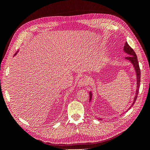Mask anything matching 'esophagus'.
Listing matches in <instances>:
<instances>
[{
    "instance_id": "obj_1",
    "label": "esophagus",
    "mask_w": 150,
    "mask_h": 150,
    "mask_svg": "<svg viewBox=\"0 0 150 150\" xmlns=\"http://www.w3.org/2000/svg\"><path fill=\"white\" fill-rule=\"evenodd\" d=\"M88 82H89V81L87 79L82 78L79 81L78 84V86H79V87H83V86L87 84L88 83Z\"/></svg>"
}]
</instances>
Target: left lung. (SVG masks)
Masks as SVG:
<instances>
[{
  "mask_svg": "<svg viewBox=\"0 0 150 150\" xmlns=\"http://www.w3.org/2000/svg\"><path fill=\"white\" fill-rule=\"evenodd\" d=\"M123 50H124V52L125 53L128 54V56L126 57L125 59L128 60V61H129L131 63V64H133V66L134 67V69L135 72H136V74H137V90H136V94H135V96L134 98V100L133 101V103H132V104H131V106L129 107V108L128 109V110H129V109L133 106V104H134L136 100H137V96H138V92H139V85H140L141 72H140V69H139V64H138L137 54H136V53L133 51V49L129 46V44H128V42L125 43ZM92 96H93L92 92L89 91V102L91 101ZM128 110H127V111H128ZM97 119L99 120H101V119H99V118H97Z\"/></svg>",
  "mask_w": 150,
  "mask_h": 150,
  "instance_id": "1",
  "label": "left lung"
}]
</instances>
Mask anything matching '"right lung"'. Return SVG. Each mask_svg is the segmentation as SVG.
<instances>
[{
    "instance_id": "add662e5",
    "label": "right lung",
    "mask_w": 150,
    "mask_h": 150,
    "mask_svg": "<svg viewBox=\"0 0 150 150\" xmlns=\"http://www.w3.org/2000/svg\"><path fill=\"white\" fill-rule=\"evenodd\" d=\"M17 52H18V51H17ZM17 52H16V54H14V56H16V54H17Z\"/></svg>"
}]
</instances>
